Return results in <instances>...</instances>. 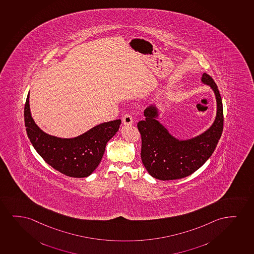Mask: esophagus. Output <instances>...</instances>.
<instances>
[{
    "label": "esophagus",
    "mask_w": 254,
    "mask_h": 254,
    "mask_svg": "<svg viewBox=\"0 0 254 254\" xmlns=\"http://www.w3.org/2000/svg\"><path fill=\"white\" fill-rule=\"evenodd\" d=\"M122 122H123V124L124 125H132V122H133V119H132V116L131 115H128V114H127L125 116H123V118H122Z\"/></svg>",
    "instance_id": "esophagus-1"
}]
</instances>
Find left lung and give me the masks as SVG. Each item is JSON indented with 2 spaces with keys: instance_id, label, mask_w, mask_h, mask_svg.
<instances>
[{
  "instance_id": "1",
  "label": "left lung",
  "mask_w": 254,
  "mask_h": 254,
  "mask_svg": "<svg viewBox=\"0 0 254 254\" xmlns=\"http://www.w3.org/2000/svg\"><path fill=\"white\" fill-rule=\"evenodd\" d=\"M201 82L209 86L216 100V116L212 125L199 135L179 139L158 122L156 104L144 111L145 120L138 123L141 134L142 163L152 178L162 181L188 177L210 158L223 130V107L217 85L209 75L203 73Z\"/></svg>"
}]
</instances>
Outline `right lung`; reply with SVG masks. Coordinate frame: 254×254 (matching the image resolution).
Returning <instances> with one entry per match:
<instances>
[{
    "label": "right lung",
    "instance_id": "add662e5",
    "mask_svg": "<svg viewBox=\"0 0 254 254\" xmlns=\"http://www.w3.org/2000/svg\"><path fill=\"white\" fill-rule=\"evenodd\" d=\"M29 93L24 109L27 136L36 152L57 171L71 178H86L97 168L107 143L116 135L121 120L104 122L81 135L60 138L44 132L33 121Z\"/></svg>",
    "mask_w": 254,
    "mask_h": 254
}]
</instances>
